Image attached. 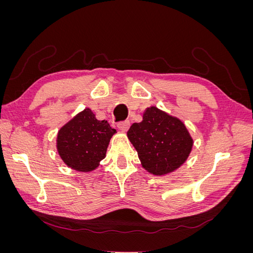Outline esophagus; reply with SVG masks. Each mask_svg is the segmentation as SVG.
Wrapping results in <instances>:
<instances>
[{"label": "esophagus", "instance_id": "esophagus-1", "mask_svg": "<svg viewBox=\"0 0 253 253\" xmlns=\"http://www.w3.org/2000/svg\"><path fill=\"white\" fill-rule=\"evenodd\" d=\"M129 121L128 120H125V121H120L117 124V126L119 129H121V131H127L128 127H129Z\"/></svg>", "mask_w": 253, "mask_h": 253}]
</instances>
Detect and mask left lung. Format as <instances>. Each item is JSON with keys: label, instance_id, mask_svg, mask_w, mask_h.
Returning a JSON list of instances; mask_svg holds the SVG:
<instances>
[{"label": "left lung", "instance_id": "obj_1", "mask_svg": "<svg viewBox=\"0 0 253 253\" xmlns=\"http://www.w3.org/2000/svg\"><path fill=\"white\" fill-rule=\"evenodd\" d=\"M127 137L138 153L142 167L154 175H164L179 168L193 144L185 125L155 106L144 111L142 121L131 126Z\"/></svg>", "mask_w": 253, "mask_h": 253}]
</instances>
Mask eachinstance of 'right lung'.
I'll list each match as a JSON object with an SVG mask.
<instances>
[{
    "instance_id": "1",
    "label": "right lung",
    "mask_w": 253,
    "mask_h": 253,
    "mask_svg": "<svg viewBox=\"0 0 253 253\" xmlns=\"http://www.w3.org/2000/svg\"><path fill=\"white\" fill-rule=\"evenodd\" d=\"M114 133L116 129L108 121L98 120L93 112L85 109L60 128L58 152L68 167L81 172L91 171L105 157Z\"/></svg>"
}]
</instances>
